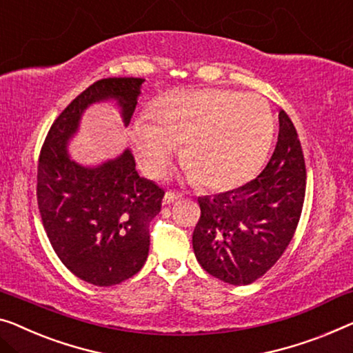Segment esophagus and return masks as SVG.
<instances>
[{
  "label": "esophagus",
  "instance_id": "obj_1",
  "mask_svg": "<svg viewBox=\"0 0 353 353\" xmlns=\"http://www.w3.org/2000/svg\"><path fill=\"white\" fill-rule=\"evenodd\" d=\"M182 198V194L181 193H176V192H166V194H165V198H163V204H165V206H168V204H171V203H174L176 199H181Z\"/></svg>",
  "mask_w": 353,
  "mask_h": 353
}]
</instances>
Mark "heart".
Returning a JSON list of instances; mask_svg holds the SVG:
<instances>
[{
    "mask_svg": "<svg viewBox=\"0 0 353 353\" xmlns=\"http://www.w3.org/2000/svg\"><path fill=\"white\" fill-rule=\"evenodd\" d=\"M152 120L133 126V147L147 174L168 170L179 144L190 176L209 190L245 182L265 159L272 115L256 94L228 90H176L152 108Z\"/></svg>",
    "mask_w": 353,
    "mask_h": 353,
    "instance_id": "1",
    "label": "heart"
}]
</instances>
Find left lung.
Instances as JSON below:
<instances>
[{"mask_svg":"<svg viewBox=\"0 0 353 353\" xmlns=\"http://www.w3.org/2000/svg\"><path fill=\"white\" fill-rule=\"evenodd\" d=\"M306 194V163L285 110L270 161L254 181L230 192L198 198L193 231L196 260L210 276L249 285L266 274L290 244Z\"/></svg>","mask_w":353,"mask_h":353,"instance_id":"1","label":"left lung"}]
</instances>
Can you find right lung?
Listing matches in <instances>:
<instances>
[{
	"mask_svg": "<svg viewBox=\"0 0 353 353\" xmlns=\"http://www.w3.org/2000/svg\"><path fill=\"white\" fill-rule=\"evenodd\" d=\"M141 77H108L92 83L52 123L38 163V208L55 254L72 274L98 287L134 276L149 255L152 219L165 190L141 177L126 149L97 168L77 165L66 144L83 110L117 99L125 125L136 109Z\"/></svg>",
	"mask_w": 353,
	"mask_h": 353,
	"instance_id": "obj_1",
	"label": "right lung"
}]
</instances>
